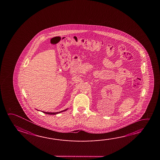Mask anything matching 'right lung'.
<instances>
[{"label":"right lung","mask_w":160,"mask_h":160,"mask_svg":"<svg viewBox=\"0 0 160 160\" xmlns=\"http://www.w3.org/2000/svg\"><path fill=\"white\" fill-rule=\"evenodd\" d=\"M66 110H67V109H65V110H63V111H61V112H56V113H50V112H42L43 113H45V114H50V115H56V114H58V113L63 112Z\"/></svg>","instance_id":"1"}]
</instances>
